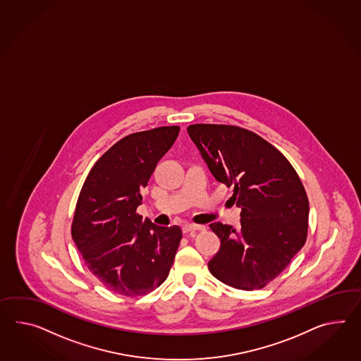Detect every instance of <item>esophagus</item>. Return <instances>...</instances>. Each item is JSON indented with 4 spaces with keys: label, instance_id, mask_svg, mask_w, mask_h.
<instances>
[{
    "label": "esophagus",
    "instance_id": "1",
    "mask_svg": "<svg viewBox=\"0 0 361 361\" xmlns=\"http://www.w3.org/2000/svg\"><path fill=\"white\" fill-rule=\"evenodd\" d=\"M203 228H204L203 226H198V224H185V226H183L184 233H189V232H194V231H202Z\"/></svg>",
    "mask_w": 361,
    "mask_h": 361
}]
</instances>
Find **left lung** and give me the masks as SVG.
<instances>
[{"label":"left lung","mask_w":361,"mask_h":361,"mask_svg":"<svg viewBox=\"0 0 361 361\" xmlns=\"http://www.w3.org/2000/svg\"><path fill=\"white\" fill-rule=\"evenodd\" d=\"M212 176L233 186L231 201L241 207L238 229L212 223L219 252L210 273L233 288H264L290 264L308 236L309 201L290 161L271 143L240 126H188Z\"/></svg>","instance_id":"8db88e82"}]
</instances>
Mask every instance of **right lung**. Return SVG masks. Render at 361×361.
Masks as SVG:
<instances>
[{"label":"right lung","instance_id":"add662e5","mask_svg":"<svg viewBox=\"0 0 361 361\" xmlns=\"http://www.w3.org/2000/svg\"><path fill=\"white\" fill-rule=\"evenodd\" d=\"M178 126L133 133L104 152L80 189L71 238L91 274L106 290L135 298L167 279L183 238L178 226L159 227L137 207Z\"/></svg>","mask_w":361,"mask_h":361}]
</instances>
